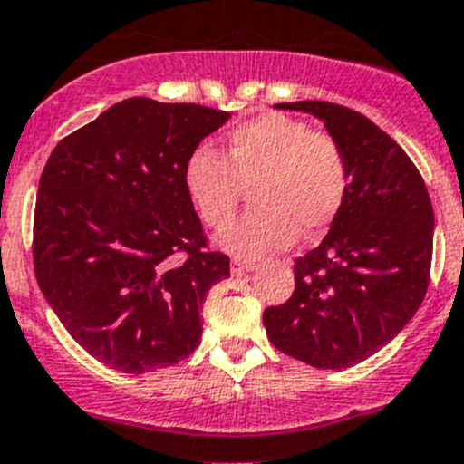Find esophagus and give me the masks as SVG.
I'll list each match as a JSON object with an SVG mask.
<instances>
[{
  "label": "esophagus",
  "instance_id": "esophagus-1",
  "mask_svg": "<svg viewBox=\"0 0 464 464\" xmlns=\"http://www.w3.org/2000/svg\"><path fill=\"white\" fill-rule=\"evenodd\" d=\"M231 271L236 273V276H240V273H249V271H255V264L252 261H245V259H233L231 261Z\"/></svg>",
  "mask_w": 464,
  "mask_h": 464
}]
</instances>
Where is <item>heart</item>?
Returning a JSON list of instances; mask_svg holds the SVG:
<instances>
[{
    "instance_id": "obj_1",
    "label": "heart",
    "mask_w": 464,
    "mask_h": 464,
    "mask_svg": "<svg viewBox=\"0 0 464 464\" xmlns=\"http://www.w3.org/2000/svg\"><path fill=\"white\" fill-rule=\"evenodd\" d=\"M343 149L305 121L264 114L227 137V160L198 147L184 165V187L205 227L227 228L252 188L255 212L219 236L237 256H264L327 231L348 196Z\"/></svg>"
}]
</instances>
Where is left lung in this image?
<instances>
[{
	"label": "left lung",
	"instance_id": "8db88e82",
	"mask_svg": "<svg viewBox=\"0 0 464 464\" xmlns=\"http://www.w3.org/2000/svg\"><path fill=\"white\" fill-rule=\"evenodd\" d=\"M320 119L341 144L345 203L315 249L294 261L292 299L264 310L271 343L317 369H348L416 315L432 266L434 212L404 149L360 111L322 100L276 104Z\"/></svg>",
	"mask_w": 464,
	"mask_h": 464
}]
</instances>
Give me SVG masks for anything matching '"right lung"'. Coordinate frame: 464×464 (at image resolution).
<instances>
[{
	"instance_id": "1",
	"label": "right lung",
	"mask_w": 464,
	"mask_h": 464,
	"mask_svg": "<svg viewBox=\"0 0 464 464\" xmlns=\"http://www.w3.org/2000/svg\"><path fill=\"white\" fill-rule=\"evenodd\" d=\"M228 119L128 98L48 156L32 243L39 289L76 343L116 372H154L198 348L203 301L228 277V256L208 249L184 165Z\"/></svg>"
}]
</instances>
